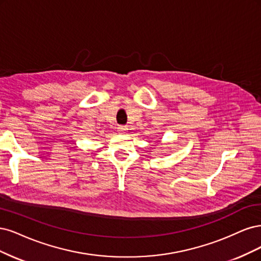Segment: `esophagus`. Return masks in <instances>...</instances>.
Here are the masks:
<instances>
[{
  "instance_id": "34e87169",
  "label": "esophagus",
  "mask_w": 261,
  "mask_h": 261,
  "mask_svg": "<svg viewBox=\"0 0 261 261\" xmlns=\"http://www.w3.org/2000/svg\"><path fill=\"white\" fill-rule=\"evenodd\" d=\"M117 129H118V132L119 133H125V132H127V127H125V125H119V127L118 128H117Z\"/></svg>"
}]
</instances>
